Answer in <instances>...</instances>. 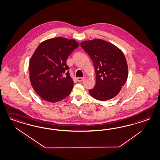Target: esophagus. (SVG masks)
Wrapping results in <instances>:
<instances>
[{
	"mask_svg": "<svg viewBox=\"0 0 160 160\" xmlns=\"http://www.w3.org/2000/svg\"><path fill=\"white\" fill-rule=\"evenodd\" d=\"M85 79H86V78L85 77H79L77 78V81L78 82H81V81H84Z\"/></svg>",
	"mask_w": 160,
	"mask_h": 160,
	"instance_id": "esophagus-1",
	"label": "esophagus"
}]
</instances>
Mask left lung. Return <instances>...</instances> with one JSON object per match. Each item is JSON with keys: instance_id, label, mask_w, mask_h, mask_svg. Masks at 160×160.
<instances>
[{"instance_id": "1", "label": "left lung", "mask_w": 160, "mask_h": 160, "mask_svg": "<svg viewBox=\"0 0 160 160\" xmlns=\"http://www.w3.org/2000/svg\"><path fill=\"white\" fill-rule=\"evenodd\" d=\"M81 46L92 59L95 68L96 83L89 90L91 96L102 101L116 97L128 75L122 51L112 43L100 39L82 42Z\"/></svg>"}]
</instances>
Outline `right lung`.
<instances>
[{"label": "right lung", "mask_w": 160, "mask_h": 160, "mask_svg": "<svg viewBox=\"0 0 160 160\" xmlns=\"http://www.w3.org/2000/svg\"><path fill=\"white\" fill-rule=\"evenodd\" d=\"M79 47L74 39L57 37L41 42L29 61L32 88L43 99L57 102L67 97L73 88L67 59Z\"/></svg>", "instance_id": "obj_1"}]
</instances>
